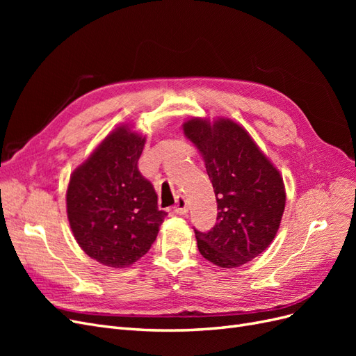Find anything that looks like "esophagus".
<instances>
[{
	"label": "esophagus",
	"instance_id": "34e87169",
	"mask_svg": "<svg viewBox=\"0 0 356 356\" xmlns=\"http://www.w3.org/2000/svg\"><path fill=\"white\" fill-rule=\"evenodd\" d=\"M174 211L178 213V215H186L188 212V204H187V200L184 196H178L177 197V204L174 207Z\"/></svg>",
	"mask_w": 356,
	"mask_h": 356
}]
</instances>
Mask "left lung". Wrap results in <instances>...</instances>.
<instances>
[{
  "mask_svg": "<svg viewBox=\"0 0 356 356\" xmlns=\"http://www.w3.org/2000/svg\"><path fill=\"white\" fill-rule=\"evenodd\" d=\"M182 127L203 156L217 196V222L207 233L195 230L199 251L218 267H239L275 239L286 200L282 177L229 118H191Z\"/></svg>",
  "mask_w": 356,
  "mask_h": 356,
  "instance_id": "left-lung-1",
  "label": "left lung"
}]
</instances>
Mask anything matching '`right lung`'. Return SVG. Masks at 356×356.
<instances>
[{"mask_svg": "<svg viewBox=\"0 0 356 356\" xmlns=\"http://www.w3.org/2000/svg\"><path fill=\"white\" fill-rule=\"evenodd\" d=\"M145 138L129 126L113 131L72 172L67 212L74 238L93 260L127 267L148 252L166 212L138 169Z\"/></svg>", "mask_w": 356, "mask_h": 356, "instance_id": "obj_1", "label": "right lung"}]
</instances>
